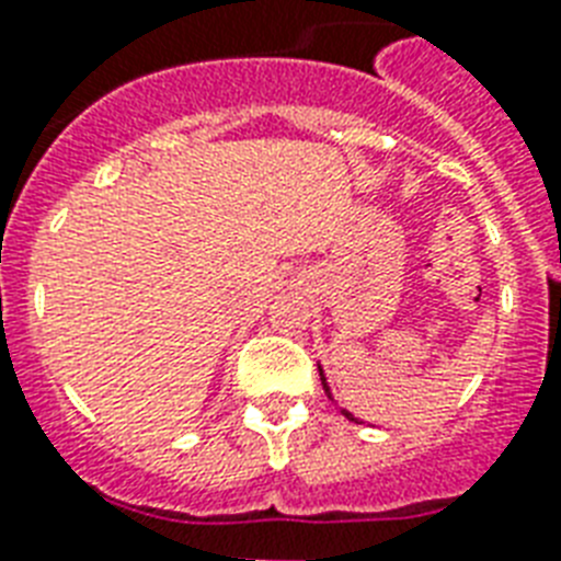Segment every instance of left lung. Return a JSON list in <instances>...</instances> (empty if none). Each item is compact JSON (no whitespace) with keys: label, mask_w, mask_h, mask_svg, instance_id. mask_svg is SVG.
Instances as JSON below:
<instances>
[{"label":"left lung","mask_w":561,"mask_h":561,"mask_svg":"<svg viewBox=\"0 0 561 561\" xmlns=\"http://www.w3.org/2000/svg\"><path fill=\"white\" fill-rule=\"evenodd\" d=\"M317 369H320V381H323V390H325V396H329V399L334 401V396H332V387H329V381H325V373H323V367H320V364H317ZM341 413H343V416H346V419H350V422H358V425H360V419L355 416V413H350V410H341Z\"/></svg>","instance_id":"8db88e82"}]
</instances>
